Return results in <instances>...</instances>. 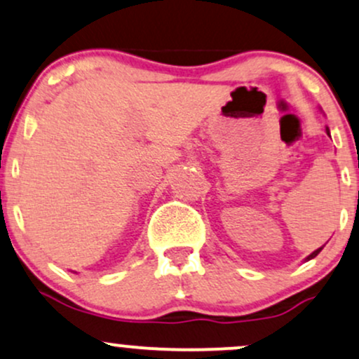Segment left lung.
Wrapping results in <instances>:
<instances>
[{
    "label": "left lung",
    "mask_w": 359,
    "mask_h": 359,
    "mask_svg": "<svg viewBox=\"0 0 359 359\" xmlns=\"http://www.w3.org/2000/svg\"><path fill=\"white\" fill-rule=\"evenodd\" d=\"M325 131H327V135H329V128H327V130H325ZM329 137H331V135H329ZM324 248V246H320V248L319 250H316L314 251V253H311V255H309V257H307V259H312V258H316L317 257V255H319L320 253V250H323Z\"/></svg>",
    "instance_id": "1"
}]
</instances>
